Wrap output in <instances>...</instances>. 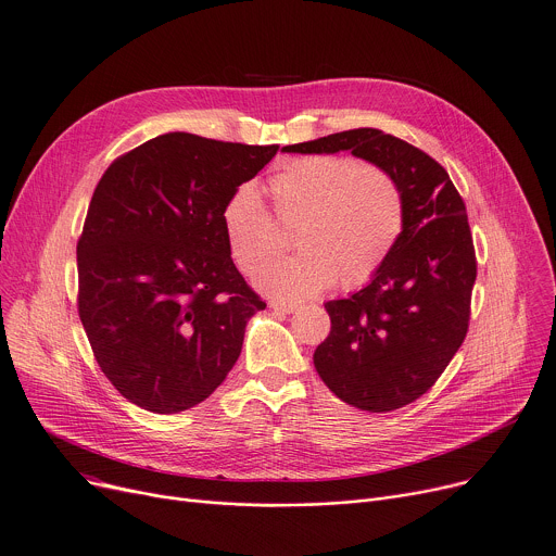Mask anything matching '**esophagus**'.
<instances>
[{"label": "esophagus", "instance_id": "obj_1", "mask_svg": "<svg viewBox=\"0 0 556 556\" xmlns=\"http://www.w3.org/2000/svg\"><path fill=\"white\" fill-rule=\"evenodd\" d=\"M270 307H273L275 312H286V314H290V312H294L299 305L292 303V301H270Z\"/></svg>", "mask_w": 556, "mask_h": 556}]
</instances>
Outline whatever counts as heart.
I'll use <instances>...</instances> for the list:
<instances>
[{"mask_svg": "<svg viewBox=\"0 0 556 556\" xmlns=\"http://www.w3.org/2000/svg\"><path fill=\"white\" fill-rule=\"evenodd\" d=\"M266 188L275 219L244 182L225 201L220 227L231 262L247 275L280 250V226L298 229L300 253L255 275V286L270 296L307 299L333 283L362 288L387 266L406 233V192L391 169L376 163L299 156L279 167Z\"/></svg>", "mask_w": 556, "mask_h": 556, "instance_id": "1", "label": "heart"}]
</instances>
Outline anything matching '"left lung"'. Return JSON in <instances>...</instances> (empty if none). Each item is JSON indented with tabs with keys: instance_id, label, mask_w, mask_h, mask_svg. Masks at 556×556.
Returning a JSON list of instances; mask_svg holds the SVG:
<instances>
[{
	"instance_id": "8db88e82",
	"label": "left lung",
	"mask_w": 556,
	"mask_h": 556,
	"mask_svg": "<svg viewBox=\"0 0 556 556\" xmlns=\"http://www.w3.org/2000/svg\"><path fill=\"white\" fill-rule=\"evenodd\" d=\"M283 150H351L402 182L406 233L371 283L325 303L331 329L314 351V366L349 406L404 408L437 384L469 329L478 264L465 203L439 161L378 128L342 130Z\"/></svg>"
}]
</instances>
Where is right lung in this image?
Segmentation results:
<instances>
[{
    "mask_svg": "<svg viewBox=\"0 0 556 556\" xmlns=\"http://www.w3.org/2000/svg\"><path fill=\"white\" fill-rule=\"evenodd\" d=\"M279 146L159 135L102 174L78 238V316L109 382L172 415L205 402L266 301L231 262L220 210Z\"/></svg>",
    "mask_w": 556,
    "mask_h": 556,
    "instance_id": "obj_1",
    "label": "right lung"
}]
</instances>
